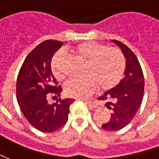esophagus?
<instances>
[{"mask_svg":"<svg viewBox=\"0 0 159 159\" xmlns=\"http://www.w3.org/2000/svg\"><path fill=\"white\" fill-rule=\"evenodd\" d=\"M84 102L85 103L89 105L91 107H97V103L96 101L94 100H84Z\"/></svg>","mask_w":159,"mask_h":159,"instance_id":"esophagus-1","label":"esophagus"}]
</instances>
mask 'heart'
<instances>
[{"label": "heart", "instance_id": "1", "mask_svg": "<svg viewBox=\"0 0 159 159\" xmlns=\"http://www.w3.org/2000/svg\"><path fill=\"white\" fill-rule=\"evenodd\" d=\"M75 55L85 62L84 75L81 78L70 79L64 86L68 97L85 98L99 88L107 91L119 84L125 69V58L122 52L115 47L94 41H86L78 45L74 50ZM63 52L59 51L53 56L51 68L57 80H62L65 74L60 68Z\"/></svg>", "mask_w": 159, "mask_h": 159}]
</instances>
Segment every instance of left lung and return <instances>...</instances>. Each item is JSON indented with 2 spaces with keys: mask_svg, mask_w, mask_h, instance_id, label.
<instances>
[{
  "mask_svg": "<svg viewBox=\"0 0 159 159\" xmlns=\"http://www.w3.org/2000/svg\"><path fill=\"white\" fill-rule=\"evenodd\" d=\"M121 48L126 59L125 77L116 87L107 91L98 99L105 101L111 117L102 128L116 131L125 127L135 117L141 107L144 94V75L135 53L124 43L113 40Z\"/></svg>",
  "mask_w": 159,
  "mask_h": 159,
  "instance_id": "1",
  "label": "left lung"
}]
</instances>
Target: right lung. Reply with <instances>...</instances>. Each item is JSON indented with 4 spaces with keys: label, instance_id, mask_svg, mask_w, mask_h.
Wrapping results in <instances>:
<instances>
[{
    "label": "right lung",
    "instance_id": "1",
    "mask_svg": "<svg viewBox=\"0 0 159 159\" xmlns=\"http://www.w3.org/2000/svg\"><path fill=\"white\" fill-rule=\"evenodd\" d=\"M62 41H43L24 59L17 79V100L24 116L35 129L45 133L57 131L65 125L69 107L75 100L59 98L57 102H47L48 97H60L62 87L51 69L54 53L62 46Z\"/></svg>",
    "mask_w": 159,
    "mask_h": 159
}]
</instances>
